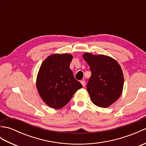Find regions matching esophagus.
<instances>
[{"label":"esophagus","mask_w":146,"mask_h":146,"mask_svg":"<svg viewBox=\"0 0 146 146\" xmlns=\"http://www.w3.org/2000/svg\"><path fill=\"white\" fill-rule=\"evenodd\" d=\"M81 82L83 86H85V80H81V82Z\"/></svg>","instance_id":"obj_1"}]
</instances>
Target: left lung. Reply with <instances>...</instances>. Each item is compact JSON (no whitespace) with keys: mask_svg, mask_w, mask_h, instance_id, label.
<instances>
[{"mask_svg":"<svg viewBox=\"0 0 146 146\" xmlns=\"http://www.w3.org/2000/svg\"><path fill=\"white\" fill-rule=\"evenodd\" d=\"M83 57L92 71L86 85L90 99L99 107H109L122 94L124 83L122 68L116 60L105 55L86 52Z\"/></svg>","mask_w":146,"mask_h":146,"instance_id":"8db88e82","label":"left lung"}]
</instances>
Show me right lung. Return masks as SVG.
<instances>
[{"instance_id":"right-lung-1","label":"right lung","mask_w":146,"mask_h":146,"mask_svg":"<svg viewBox=\"0 0 146 146\" xmlns=\"http://www.w3.org/2000/svg\"><path fill=\"white\" fill-rule=\"evenodd\" d=\"M72 59L71 54H53L46 58L40 66L36 87L49 107L55 109L63 107L82 87L70 68Z\"/></svg>"}]
</instances>
